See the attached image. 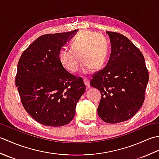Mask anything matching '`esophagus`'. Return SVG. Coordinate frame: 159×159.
I'll return each mask as SVG.
<instances>
[{
    "label": "esophagus",
    "mask_w": 159,
    "mask_h": 159,
    "mask_svg": "<svg viewBox=\"0 0 159 159\" xmlns=\"http://www.w3.org/2000/svg\"><path fill=\"white\" fill-rule=\"evenodd\" d=\"M83 81H84V83H85V85H86V88H87V89H89L91 86H90V83H89V79H83Z\"/></svg>",
    "instance_id": "obj_1"
}]
</instances>
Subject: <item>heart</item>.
Masks as SVG:
<instances>
[{"instance_id": "obj_1", "label": "heart", "mask_w": 159, "mask_h": 159, "mask_svg": "<svg viewBox=\"0 0 159 159\" xmlns=\"http://www.w3.org/2000/svg\"><path fill=\"white\" fill-rule=\"evenodd\" d=\"M71 46L72 48H62L58 55L61 66L71 72L79 70L80 58L83 61L81 69L84 74L89 73L92 68H101L106 62L109 44L106 38L99 33L81 31L73 39Z\"/></svg>"}]
</instances>
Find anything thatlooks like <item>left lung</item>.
<instances>
[{
  "label": "left lung",
  "instance_id": "1",
  "mask_svg": "<svg viewBox=\"0 0 159 159\" xmlns=\"http://www.w3.org/2000/svg\"><path fill=\"white\" fill-rule=\"evenodd\" d=\"M111 51L105 67L96 73L90 85L98 89V114L104 121L117 124L130 119L144 102L149 80L143 55L126 37L106 31Z\"/></svg>",
  "mask_w": 159,
  "mask_h": 159
}]
</instances>
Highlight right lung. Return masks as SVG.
<instances>
[{
    "mask_svg": "<svg viewBox=\"0 0 159 159\" xmlns=\"http://www.w3.org/2000/svg\"><path fill=\"white\" fill-rule=\"evenodd\" d=\"M78 31L40 36L19 59L16 86L22 105L44 126L68 124L75 116L77 102L85 92L83 79L67 72L58 58L59 50Z\"/></svg>",
    "mask_w": 159,
    "mask_h": 159,
    "instance_id": "obj_1",
    "label": "right lung"
}]
</instances>
